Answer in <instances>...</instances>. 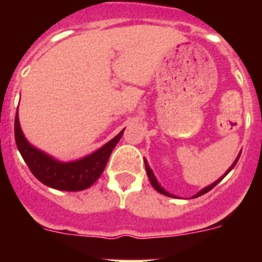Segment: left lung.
I'll return each mask as SVG.
<instances>
[{
    "label": "left lung",
    "instance_id": "left-lung-1",
    "mask_svg": "<svg viewBox=\"0 0 262 262\" xmlns=\"http://www.w3.org/2000/svg\"><path fill=\"white\" fill-rule=\"evenodd\" d=\"M240 154H242V152H240ZM240 154H239V156L236 157V160H235V161H233V164H232V165H231V166H230V169H228V170H227V172H226V173H224V174H223V176H222V177H221V178H219V180H216V181H215V182H214V184L209 185V186H206V187H205V189H202V190H201V191H200V193H196V194H195V195H194V196H191V198H196V196H201V195H203V194H206V193H207V191H210V190H211L212 187H215V186H216V185H217V184H219V182H221V181H222V180H223V178H224V177H226V176H227V174H228V173H230V172H231V170H232V169H233V166H235V165H236V163H237V160H239V157H240ZM144 163H145V170H147V174H148V178H149V181H151L152 186H154V187H155V190H157V191H159V193L164 194V195H166V196H173V198H174V196H176V195H172V194H170V193H168V191H165V190H164V187H161V185H160V184H159V182H157V178H156V177H155L154 172H152V169H151V168H149V165H148V163H147V160H145Z\"/></svg>",
    "mask_w": 262,
    "mask_h": 262
}]
</instances>
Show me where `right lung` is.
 I'll return each instance as SVG.
<instances>
[{"mask_svg":"<svg viewBox=\"0 0 262 262\" xmlns=\"http://www.w3.org/2000/svg\"><path fill=\"white\" fill-rule=\"evenodd\" d=\"M123 131L124 129H122L114 139H111L110 142L89 156L76 161L61 163L41 152L40 149H36L34 145L27 142L20 129L18 111L14 120V135H15L18 151L20 152L32 174L41 184L64 191L84 190L98 180L107 164L111 152L122 138Z\"/></svg>","mask_w":262,"mask_h":262,"instance_id":"1","label":"right lung"}]
</instances>
